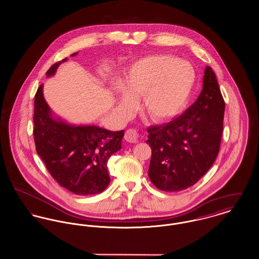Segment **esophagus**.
Returning a JSON list of instances; mask_svg holds the SVG:
<instances>
[{"instance_id": "34e87169", "label": "esophagus", "mask_w": 259, "mask_h": 259, "mask_svg": "<svg viewBox=\"0 0 259 259\" xmlns=\"http://www.w3.org/2000/svg\"><path fill=\"white\" fill-rule=\"evenodd\" d=\"M125 140L129 143H138L140 140L139 133L135 129H129L125 133Z\"/></svg>"}]
</instances>
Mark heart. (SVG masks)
Masks as SVG:
<instances>
[{"label": "heart", "mask_w": 259, "mask_h": 259, "mask_svg": "<svg viewBox=\"0 0 259 259\" xmlns=\"http://www.w3.org/2000/svg\"><path fill=\"white\" fill-rule=\"evenodd\" d=\"M193 68L172 55H151L134 62L115 89L120 108L130 112L143 97V110L156 122L176 117L193 89Z\"/></svg>", "instance_id": "1"}]
</instances>
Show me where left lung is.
Listing matches in <instances>:
<instances>
[{
    "instance_id": "8db88e82",
    "label": "left lung",
    "mask_w": 259,
    "mask_h": 259,
    "mask_svg": "<svg viewBox=\"0 0 259 259\" xmlns=\"http://www.w3.org/2000/svg\"><path fill=\"white\" fill-rule=\"evenodd\" d=\"M225 101L212 68L207 66L198 99L180 116L148 128L152 149L151 181L163 191L176 192L195 184L219 153Z\"/></svg>"
}]
</instances>
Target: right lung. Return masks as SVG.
<instances>
[{
  "mask_svg": "<svg viewBox=\"0 0 259 259\" xmlns=\"http://www.w3.org/2000/svg\"><path fill=\"white\" fill-rule=\"evenodd\" d=\"M78 52L72 54L74 57ZM67 58L46 72L53 77ZM33 136L36 152L61 186L77 195L102 192L110 182L107 160L121 149L124 130L69 123L55 115L43 96V83L34 98Z\"/></svg>",
  "mask_w": 259,
  "mask_h": 259,
  "instance_id": "1",
  "label": "right lung"
}]
</instances>
